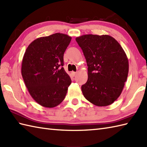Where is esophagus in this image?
<instances>
[{
	"mask_svg": "<svg viewBox=\"0 0 147 147\" xmlns=\"http://www.w3.org/2000/svg\"><path fill=\"white\" fill-rule=\"evenodd\" d=\"M76 72H74V71H73V72H72V73H71V74H72V75H73V76H75L76 75Z\"/></svg>",
	"mask_w": 147,
	"mask_h": 147,
	"instance_id": "34e87169",
	"label": "esophagus"
}]
</instances>
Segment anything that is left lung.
I'll use <instances>...</instances> for the list:
<instances>
[{
    "label": "left lung",
    "mask_w": 147,
    "mask_h": 147,
    "mask_svg": "<svg viewBox=\"0 0 147 147\" xmlns=\"http://www.w3.org/2000/svg\"><path fill=\"white\" fill-rule=\"evenodd\" d=\"M88 65V80L82 86L85 98L95 105L112 104L121 94L129 71L125 52L107 35L77 37Z\"/></svg>",
    "instance_id": "obj_1"
}]
</instances>
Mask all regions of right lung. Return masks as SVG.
Segmentation results:
<instances>
[{
    "label": "right lung",
    "instance_id": "add662e5",
    "mask_svg": "<svg viewBox=\"0 0 147 147\" xmlns=\"http://www.w3.org/2000/svg\"><path fill=\"white\" fill-rule=\"evenodd\" d=\"M71 37L57 33L34 40L28 47L21 64V74L30 95L45 107L63 101L71 80L64 67V54Z\"/></svg>",
    "mask_w": 147,
    "mask_h": 147
}]
</instances>
